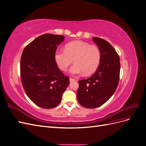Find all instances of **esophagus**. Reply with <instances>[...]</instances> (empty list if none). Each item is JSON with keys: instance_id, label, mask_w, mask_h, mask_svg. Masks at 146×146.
I'll return each instance as SVG.
<instances>
[{"instance_id": "obj_1", "label": "esophagus", "mask_w": 146, "mask_h": 146, "mask_svg": "<svg viewBox=\"0 0 146 146\" xmlns=\"http://www.w3.org/2000/svg\"><path fill=\"white\" fill-rule=\"evenodd\" d=\"M69 81L70 82H74V81H75V79L74 78H69Z\"/></svg>"}]
</instances>
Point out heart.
<instances>
[{"mask_svg": "<svg viewBox=\"0 0 146 146\" xmlns=\"http://www.w3.org/2000/svg\"><path fill=\"white\" fill-rule=\"evenodd\" d=\"M100 58L98 47L80 41L66 44L64 49H57L54 55L55 63L61 70H67L74 60L75 64L70 69L72 75L92 74L98 68Z\"/></svg>", "mask_w": 146, "mask_h": 146, "instance_id": "b5f03b06", "label": "heart"}]
</instances>
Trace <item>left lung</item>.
<instances>
[{
	"label": "left lung",
	"instance_id": "left-lung-1",
	"mask_svg": "<svg viewBox=\"0 0 146 146\" xmlns=\"http://www.w3.org/2000/svg\"><path fill=\"white\" fill-rule=\"evenodd\" d=\"M100 51V64L96 72L86 79L78 81L77 98L83 107H99L114 94L117 87L120 75V59L110 44L104 39L92 38Z\"/></svg>",
	"mask_w": 146,
	"mask_h": 146
}]
</instances>
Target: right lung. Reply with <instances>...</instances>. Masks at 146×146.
Instances as JSON below:
<instances>
[{
	"instance_id": "right-lung-1",
	"label": "right lung",
	"mask_w": 146,
	"mask_h": 146,
	"mask_svg": "<svg viewBox=\"0 0 146 146\" xmlns=\"http://www.w3.org/2000/svg\"><path fill=\"white\" fill-rule=\"evenodd\" d=\"M64 39L63 35L46 33L26 46L20 63L21 82L27 96L38 107H56L69 84L55 63L57 47Z\"/></svg>"
}]
</instances>
